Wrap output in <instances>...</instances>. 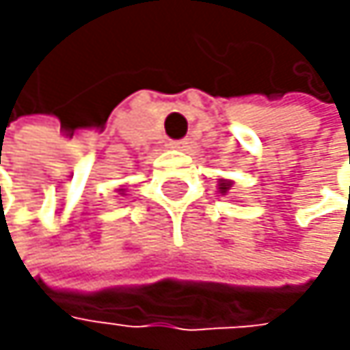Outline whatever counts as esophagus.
<instances>
[{
    "label": "esophagus",
    "mask_w": 350,
    "mask_h": 350,
    "mask_svg": "<svg viewBox=\"0 0 350 350\" xmlns=\"http://www.w3.org/2000/svg\"><path fill=\"white\" fill-rule=\"evenodd\" d=\"M189 144H191V140H189V138H183V140H172V146H174V149H180V151H187V149H189Z\"/></svg>",
    "instance_id": "esophagus-1"
}]
</instances>
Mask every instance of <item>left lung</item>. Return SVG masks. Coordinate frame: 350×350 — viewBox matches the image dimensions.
<instances>
[{
    "mask_svg": "<svg viewBox=\"0 0 350 350\" xmlns=\"http://www.w3.org/2000/svg\"><path fill=\"white\" fill-rule=\"evenodd\" d=\"M228 187H231V183H222V185H220V191H222V193H226V191H228Z\"/></svg>",
    "mask_w": 350,
    "mask_h": 350,
    "instance_id": "1",
    "label": "left lung"
}]
</instances>
